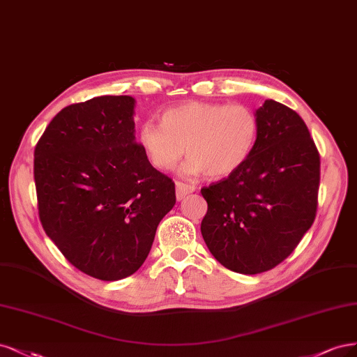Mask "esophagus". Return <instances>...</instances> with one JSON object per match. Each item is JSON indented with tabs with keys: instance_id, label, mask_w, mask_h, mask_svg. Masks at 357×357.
Returning a JSON list of instances; mask_svg holds the SVG:
<instances>
[{
	"instance_id": "obj_1",
	"label": "esophagus",
	"mask_w": 357,
	"mask_h": 357,
	"mask_svg": "<svg viewBox=\"0 0 357 357\" xmlns=\"http://www.w3.org/2000/svg\"><path fill=\"white\" fill-rule=\"evenodd\" d=\"M175 187H176V199L178 200H182L187 194H191V192L195 191L194 185H188V183H183V182H179V181L175 182Z\"/></svg>"
}]
</instances>
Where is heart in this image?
Returning <instances> with one entry per match:
<instances>
[{"label": "heart", "instance_id": "heart-1", "mask_svg": "<svg viewBox=\"0 0 357 357\" xmlns=\"http://www.w3.org/2000/svg\"><path fill=\"white\" fill-rule=\"evenodd\" d=\"M258 129L255 112L245 105L190 100L166 109L160 126L142 123L137 142L160 170L174 169L187 151L183 175L224 178L246 163Z\"/></svg>", "mask_w": 357, "mask_h": 357}]
</instances>
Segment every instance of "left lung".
Instances as JSON below:
<instances>
[{"label":"left lung","mask_w":357,"mask_h":357,"mask_svg":"<svg viewBox=\"0 0 357 357\" xmlns=\"http://www.w3.org/2000/svg\"><path fill=\"white\" fill-rule=\"evenodd\" d=\"M254 151L234 174L202 188L204 243L241 274L268 271L292 254L317 209L320 157L304 120L267 99L255 111Z\"/></svg>","instance_id":"obj_1"}]
</instances>
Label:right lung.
Returning <instances> with one entry per match:
<instances>
[{"mask_svg":"<svg viewBox=\"0 0 357 357\" xmlns=\"http://www.w3.org/2000/svg\"><path fill=\"white\" fill-rule=\"evenodd\" d=\"M132 96H99L56 114L33 153L40 221L74 267L99 280L141 268L175 183L135 137Z\"/></svg>","mask_w":357,"mask_h":357,"instance_id":"add662e5","label":"right lung"}]
</instances>
